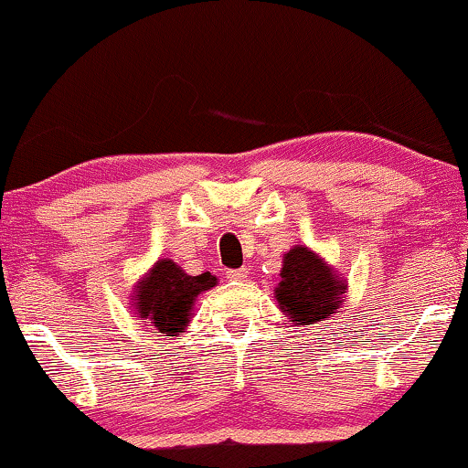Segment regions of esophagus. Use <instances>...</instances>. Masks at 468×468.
<instances>
[{
	"label": "esophagus",
	"instance_id": "obj_1",
	"mask_svg": "<svg viewBox=\"0 0 468 468\" xmlns=\"http://www.w3.org/2000/svg\"><path fill=\"white\" fill-rule=\"evenodd\" d=\"M246 274H249V270L246 268H238V270H229L227 272V279L230 281H244Z\"/></svg>",
	"mask_w": 468,
	"mask_h": 468
}]
</instances>
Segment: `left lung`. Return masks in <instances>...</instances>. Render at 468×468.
I'll return each mask as SVG.
<instances>
[{"label": "left lung", "instance_id": "obj_1", "mask_svg": "<svg viewBox=\"0 0 468 468\" xmlns=\"http://www.w3.org/2000/svg\"><path fill=\"white\" fill-rule=\"evenodd\" d=\"M345 292L346 283L335 277L329 263H324L307 246H294L283 257L281 281L274 296L292 324L305 326L335 314L345 301Z\"/></svg>", "mask_w": 468, "mask_h": 468}]
</instances>
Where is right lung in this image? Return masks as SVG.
I'll return each instance as SVG.
<instances>
[{
	"instance_id": "right-lung-1",
	"label": "right lung",
	"mask_w": 468,
	"mask_h": 468,
	"mask_svg": "<svg viewBox=\"0 0 468 468\" xmlns=\"http://www.w3.org/2000/svg\"><path fill=\"white\" fill-rule=\"evenodd\" d=\"M216 283L218 279L211 272L191 277L172 259H159L134 288V318L150 320L156 329L154 334H183L189 324L194 301Z\"/></svg>"
}]
</instances>
